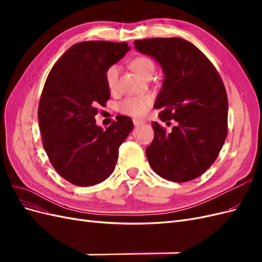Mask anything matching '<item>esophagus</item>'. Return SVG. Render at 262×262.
Here are the masks:
<instances>
[{
	"label": "esophagus",
	"mask_w": 262,
	"mask_h": 262,
	"mask_svg": "<svg viewBox=\"0 0 262 262\" xmlns=\"http://www.w3.org/2000/svg\"><path fill=\"white\" fill-rule=\"evenodd\" d=\"M144 121L143 120H140V119H133V124L134 125H141L143 124Z\"/></svg>",
	"instance_id": "obj_1"
}]
</instances>
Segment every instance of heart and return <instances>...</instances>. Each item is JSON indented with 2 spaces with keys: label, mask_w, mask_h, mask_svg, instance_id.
Returning <instances> with one entry per match:
<instances>
[{
  "label": "heart",
  "mask_w": 262,
  "mask_h": 262,
  "mask_svg": "<svg viewBox=\"0 0 262 262\" xmlns=\"http://www.w3.org/2000/svg\"><path fill=\"white\" fill-rule=\"evenodd\" d=\"M132 69L142 76H148L153 74L155 70V64L152 59L145 55L134 58L131 61ZM119 73H120V67L118 64L109 66L105 71V82L110 92H115L118 87ZM153 104V97L150 95H140V96H130L119 102L118 109L123 115L140 118L143 117L149 107Z\"/></svg>",
  "instance_id": "heart-1"
}]
</instances>
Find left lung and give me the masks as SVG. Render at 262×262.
Segmentation results:
<instances>
[{"label":"left lung","mask_w":262,"mask_h":262,"mask_svg":"<svg viewBox=\"0 0 262 262\" xmlns=\"http://www.w3.org/2000/svg\"><path fill=\"white\" fill-rule=\"evenodd\" d=\"M133 43L163 68L165 78L154 108L161 109L163 122H177L170 133L152 122L147 161L167 180L195 179L215 162L227 136L228 101L222 77L204 53L185 39L148 38Z\"/></svg>","instance_id":"1"}]
</instances>
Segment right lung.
Instances as JSON below:
<instances>
[{
  "instance_id": "add662e5",
  "label": "right lung",
  "mask_w": 262,
  "mask_h": 262,
  "mask_svg": "<svg viewBox=\"0 0 262 262\" xmlns=\"http://www.w3.org/2000/svg\"><path fill=\"white\" fill-rule=\"evenodd\" d=\"M129 49L126 42L75 43L46 80L38 106L42 145L53 168L75 186L97 185L112 175L119 147L133 129L126 116L106 130L95 123L98 107L110 98L105 71Z\"/></svg>"
}]
</instances>
